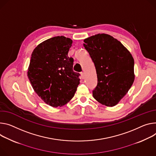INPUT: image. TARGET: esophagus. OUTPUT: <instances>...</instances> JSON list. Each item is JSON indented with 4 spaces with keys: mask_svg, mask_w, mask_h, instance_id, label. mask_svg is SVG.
I'll list each match as a JSON object with an SVG mask.
<instances>
[{
    "mask_svg": "<svg viewBox=\"0 0 156 156\" xmlns=\"http://www.w3.org/2000/svg\"><path fill=\"white\" fill-rule=\"evenodd\" d=\"M81 79H84V73H83V72H81Z\"/></svg>",
    "mask_w": 156,
    "mask_h": 156,
    "instance_id": "34e87169",
    "label": "esophagus"
}]
</instances>
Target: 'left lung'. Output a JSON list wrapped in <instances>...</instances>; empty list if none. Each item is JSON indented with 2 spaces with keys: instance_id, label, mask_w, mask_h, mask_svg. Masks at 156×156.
I'll return each mask as SVG.
<instances>
[{
  "instance_id": "1",
  "label": "left lung",
  "mask_w": 156,
  "mask_h": 156,
  "mask_svg": "<svg viewBox=\"0 0 156 156\" xmlns=\"http://www.w3.org/2000/svg\"><path fill=\"white\" fill-rule=\"evenodd\" d=\"M83 44L94 63L98 78L93 96L106 106L116 105L134 81L133 56L117 39L99 34L84 40Z\"/></svg>"
}]
</instances>
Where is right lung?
<instances>
[{"mask_svg": "<svg viewBox=\"0 0 156 156\" xmlns=\"http://www.w3.org/2000/svg\"><path fill=\"white\" fill-rule=\"evenodd\" d=\"M72 40L63 36L50 38L33 51L27 75L35 93L47 105L62 106L74 96L80 74L73 70L68 53Z\"/></svg>", "mask_w": 156, "mask_h": 156, "instance_id": "1", "label": "right lung"}]
</instances>
